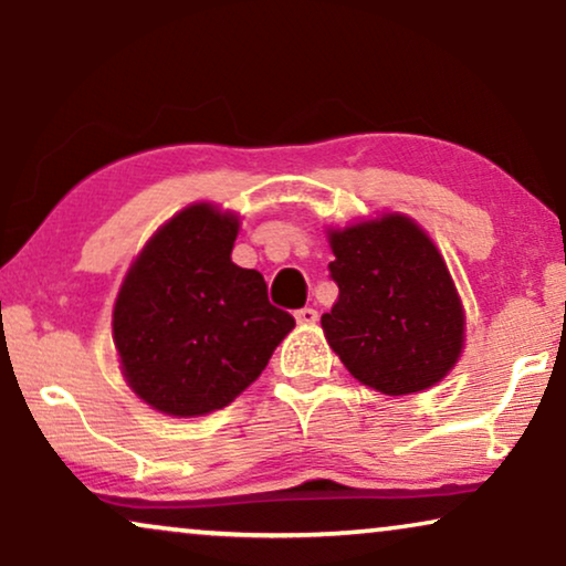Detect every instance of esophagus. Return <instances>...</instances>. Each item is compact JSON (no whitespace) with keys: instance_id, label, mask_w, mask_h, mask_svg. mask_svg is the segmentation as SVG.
Segmentation results:
<instances>
[{"instance_id":"34e87169","label":"esophagus","mask_w":566,"mask_h":566,"mask_svg":"<svg viewBox=\"0 0 566 566\" xmlns=\"http://www.w3.org/2000/svg\"><path fill=\"white\" fill-rule=\"evenodd\" d=\"M295 318L300 326H313V323L318 321V311H313V307H300V311L295 313Z\"/></svg>"}]
</instances>
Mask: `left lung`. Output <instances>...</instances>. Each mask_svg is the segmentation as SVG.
<instances>
[{"instance_id": "8db88e82", "label": "left lung", "mask_w": 566, "mask_h": 566, "mask_svg": "<svg viewBox=\"0 0 566 566\" xmlns=\"http://www.w3.org/2000/svg\"><path fill=\"white\" fill-rule=\"evenodd\" d=\"M328 245L338 297L321 326L352 378L386 396L437 386L463 352L465 311L432 238L388 212L328 228Z\"/></svg>"}]
</instances>
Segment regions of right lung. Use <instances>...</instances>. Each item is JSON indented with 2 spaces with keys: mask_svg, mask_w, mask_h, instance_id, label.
I'll return each instance as SVG.
<instances>
[{
  "mask_svg": "<svg viewBox=\"0 0 566 566\" xmlns=\"http://www.w3.org/2000/svg\"><path fill=\"white\" fill-rule=\"evenodd\" d=\"M240 217L209 201L172 214L126 271L113 344L126 386L168 417H205L263 373L295 318L232 263Z\"/></svg>",
  "mask_w": 566,
  "mask_h": 566,
  "instance_id": "right-lung-1",
  "label": "right lung"
}]
</instances>
